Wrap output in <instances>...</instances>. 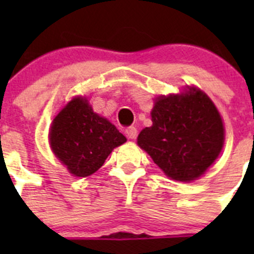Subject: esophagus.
<instances>
[{
  "instance_id": "34e87169",
  "label": "esophagus",
  "mask_w": 254,
  "mask_h": 254,
  "mask_svg": "<svg viewBox=\"0 0 254 254\" xmlns=\"http://www.w3.org/2000/svg\"><path fill=\"white\" fill-rule=\"evenodd\" d=\"M125 135H127V137L129 140H134V139H136V136H137V130H136V127H127V129H125Z\"/></svg>"
}]
</instances>
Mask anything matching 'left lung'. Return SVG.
<instances>
[{
	"label": "left lung",
	"instance_id": "1",
	"mask_svg": "<svg viewBox=\"0 0 254 254\" xmlns=\"http://www.w3.org/2000/svg\"><path fill=\"white\" fill-rule=\"evenodd\" d=\"M151 118L152 127L140 132L137 145L172 179L194 181L219 157L224 124L216 107L200 89L158 97Z\"/></svg>",
	"mask_w": 254,
	"mask_h": 254
}]
</instances>
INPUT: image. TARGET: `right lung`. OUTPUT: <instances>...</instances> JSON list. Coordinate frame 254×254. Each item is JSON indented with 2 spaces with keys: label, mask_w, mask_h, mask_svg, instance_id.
Segmentation results:
<instances>
[{
  "label": "right lung",
  "mask_w": 254,
  "mask_h": 254,
  "mask_svg": "<svg viewBox=\"0 0 254 254\" xmlns=\"http://www.w3.org/2000/svg\"><path fill=\"white\" fill-rule=\"evenodd\" d=\"M49 136L56 157L76 177L91 176L103 166L113 148L127 141L112 123L79 97L59 113Z\"/></svg>",
  "instance_id": "add662e5"
}]
</instances>
